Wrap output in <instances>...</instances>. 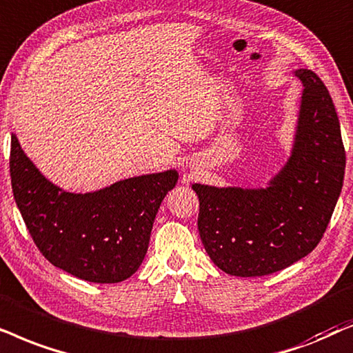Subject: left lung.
Returning <instances> with one entry per match:
<instances>
[{"mask_svg": "<svg viewBox=\"0 0 353 353\" xmlns=\"http://www.w3.org/2000/svg\"><path fill=\"white\" fill-rule=\"evenodd\" d=\"M295 75L305 88L292 157L270 187L192 185L201 242L228 274L266 276L302 260L323 239L341 195L345 150L334 103L313 70Z\"/></svg>", "mask_w": 353, "mask_h": 353, "instance_id": "obj_1", "label": "left lung"}]
</instances>
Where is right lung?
<instances>
[{"instance_id": "add662e5", "label": "right lung", "mask_w": 353, "mask_h": 353, "mask_svg": "<svg viewBox=\"0 0 353 353\" xmlns=\"http://www.w3.org/2000/svg\"><path fill=\"white\" fill-rule=\"evenodd\" d=\"M12 194L35 245L51 265L90 283L130 278L147 253L154 216L176 171L132 177L93 194L51 184L11 135Z\"/></svg>"}]
</instances>
